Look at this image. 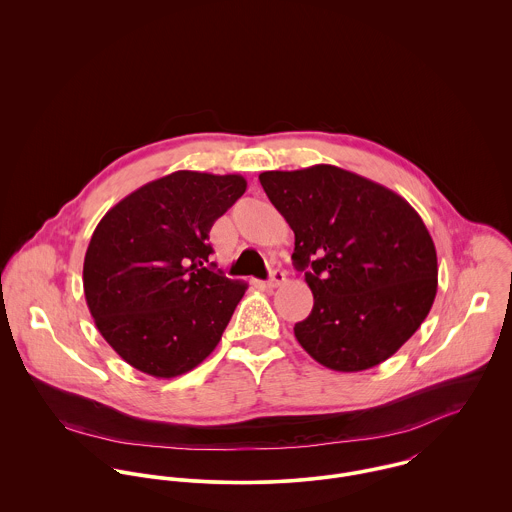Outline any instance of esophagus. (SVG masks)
<instances>
[{"label": "esophagus", "mask_w": 512, "mask_h": 512, "mask_svg": "<svg viewBox=\"0 0 512 512\" xmlns=\"http://www.w3.org/2000/svg\"><path fill=\"white\" fill-rule=\"evenodd\" d=\"M286 282V274L282 272V270H274L272 274H270V280H268V288H278V286H282Z\"/></svg>", "instance_id": "esophagus-1"}]
</instances>
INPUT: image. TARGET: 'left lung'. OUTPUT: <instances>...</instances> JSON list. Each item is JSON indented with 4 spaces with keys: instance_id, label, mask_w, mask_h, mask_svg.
<instances>
[{
    "instance_id": "left-lung-1",
    "label": "left lung",
    "mask_w": 512,
    "mask_h": 512,
    "mask_svg": "<svg viewBox=\"0 0 512 512\" xmlns=\"http://www.w3.org/2000/svg\"><path fill=\"white\" fill-rule=\"evenodd\" d=\"M260 183L295 234L292 260L313 293L299 345L323 366L359 372L392 357L438 292L434 240L406 199L335 165L264 171Z\"/></svg>"
}]
</instances>
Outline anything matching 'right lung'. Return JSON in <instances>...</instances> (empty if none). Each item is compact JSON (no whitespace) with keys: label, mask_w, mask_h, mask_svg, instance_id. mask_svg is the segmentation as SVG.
Masks as SVG:
<instances>
[{"label":"right lung","mask_w":512,"mask_h":512,"mask_svg":"<svg viewBox=\"0 0 512 512\" xmlns=\"http://www.w3.org/2000/svg\"><path fill=\"white\" fill-rule=\"evenodd\" d=\"M244 191L240 175L175 171L98 222L84 256V295L98 331L128 365L173 378L215 351L246 284L205 268L209 232Z\"/></svg>","instance_id":"right-lung-1"}]
</instances>
